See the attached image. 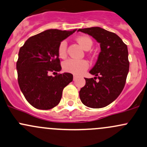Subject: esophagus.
I'll list each match as a JSON object with an SVG mask.
<instances>
[{
    "label": "esophagus",
    "instance_id": "1",
    "mask_svg": "<svg viewBox=\"0 0 147 147\" xmlns=\"http://www.w3.org/2000/svg\"><path fill=\"white\" fill-rule=\"evenodd\" d=\"M77 78H78V76H76V75H74L73 80H76Z\"/></svg>",
    "mask_w": 147,
    "mask_h": 147
}]
</instances>
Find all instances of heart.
I'll return each instance as SVG.
<instances>
[{"mask_svg":"<svg viewBox=\"0 0 147 147\" xmlns=\"http://www.w3.org/2000/svg\"><path fill=\"white\" fill-rule=\"evenodd\" d=\"M77 41L84 50H89L92 46L93 42L92 39L88 36H80L77 38ZM58 53L61 58H65L67 54V42L62 41L58 48ZM63 67L65 71L70 72L74 75H81L89 67V63L85 60L68 59L63 63Z\"/></svg>","mask_w":147,"mask_h":147,"instance_id":"1","label":"heart"}]
</instances>
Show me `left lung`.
Returning a JSON list of instances; mask_svg holds the SVG:
<instances>
[{
	"label": "left lung",
	"instance_id": "obj_1",
	"mask_svg": "<svg viewBox=\"0 0 147 147\" xmlns=\"http://www.w3.org/2000/svg\"><path fill=\"white\" fill-rule=\"evenodd\" d=\"M78 31L94 37L101 46L96 63L89 72L95 78H84L86 84L80 91V99L87 107L103 108L118 98L125 84L129 67L127 46L118 35L101 27Z\"/></svg>",
	"mask_w": 147,
	"mask_h": 147
}]
</instances>
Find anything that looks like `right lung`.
<instances>
[{
    "label": "right lung",
    "instance_id": "obj_1",
    "mask_svg": "<svg viewBox=\"0 0 147 147\" xmlns=\"http://www.w3.org/2000/svg\"><path fill=\"white\" fill-rule=\"evenodd\" d=\"M73 31L48 29L31 36L20 49L16 67L18 81L26 100L37 109L49 110L59 103L63 90L73 75L61 71L58 48ZM55 74L54 77L49 73Z\"/></svg>",
    "mask_w": 147,
    "mask_h": 147
}]
</instances>
